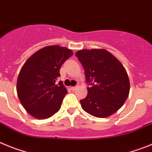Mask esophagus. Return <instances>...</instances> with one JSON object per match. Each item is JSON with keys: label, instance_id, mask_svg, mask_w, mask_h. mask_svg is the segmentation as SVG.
Returning <instances> with one entry per match:
<instances>
[{"label": "esophagus", "instance_id": "obj_1", "mask_svg": "<svg viewBox=\"0 0 152 152\" xmlns=\"http://www.w3.org/2000/svg\"><path fill=\"white\" fill-rule=\"evenodd\" d=\"M77 88H78V86H73V87H71V89L73 90V91H75V90H76Z\"/></svg>", "mask_w": 152, "mask_h": 152}]
</instances>
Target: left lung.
Returning a JSON list of instances; mask_svg holds the SVG:
<instances>
[{"instance_id":"obj_1","label":"left lung","mask_w":152,"mask_h":152,"mask_svg":"<svg viewBox=\"0 0 152 152\" xmlns=\"http://www.w3.org/2000/svg\"><path fill=\"white\" fill-rule=\"evenodd\" d=\"M86 75L88 94L82 108L94 117L111 115L124 105L129 93V80L123 64L104 49H83L76 53Z\"/></svg>"}]
</instances>
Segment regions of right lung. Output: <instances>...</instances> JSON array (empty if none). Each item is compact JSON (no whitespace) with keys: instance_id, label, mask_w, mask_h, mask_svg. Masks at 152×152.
<instances>
[{"instance_id":"1","label":"right lung","mask_w":152,"mask_h":152,"mask_svg":"<svg viewBox=\"0 0 152 152\" xmlns=\"http://www.w3.org/2000/svg\"><path fill=\"white\" fill-rule=\"evenodd\" d=\"M73 51L58 45L47 46L26 61L19 74L16 91L23 107L32 117L47 119L60 110L67 90L61 82L60 69Z\"/></svg>"}]
</instances>
